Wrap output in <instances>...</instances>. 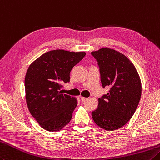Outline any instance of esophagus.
Here are the masks:
<instances>
[{
  "label": "esophagus",
  "mask_w": 160,
  "mask_h": 160,
  "mask_svg": "<svg viewBox=\"0 0 160 160\" xmlns=\"http://www.w3.org/2000/svg\"><path fill=\"white\" fill-rule=\"evenodd\" d=\"M80 99L82 102H85L87 101V100H88V98H85V97H82V96H80Z\"/></svg>",
  "instance_id": "esophagus-1"
}]
</instances>
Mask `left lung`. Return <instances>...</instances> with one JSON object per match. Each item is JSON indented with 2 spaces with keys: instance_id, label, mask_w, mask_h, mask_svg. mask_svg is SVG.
I'll use <instances>...</instances> for the list:
<instances>
[{
  "instance_id": "left-lung-1",
  "label": "left lung",
  "mask_w": 160,
  "mask_h": 160,
  "mask_svg": "<svg viewBox=\"0 0 160 160\" xmlns=\"http://www.w3.org/2000/svg\"><path fill=\"white\" fill-rule=\"evenodd\" d=\"M92 55L98 62L102 87H110L108 94L98 98L92 118L103 130H117L132 117L138 106L142 95L139 75L132 62L114 49L102 48Z\"/></svg>"
}]
</instances>
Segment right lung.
<instances>
[{
    "mask_svg": "<svg viewBox=\"0 0 160 160\" xmlns=\"http://www.w3.org/2000/svg\"><path fill=\"white\" fill-rule=\"evenodd\" d=\"M85 55L52 50L28 67L25 78L26 103L31 115L46 130L58 132L70 122L78 100L60 89L62 84L69 82L71 69Z\"/></svg>",
    "mask_w": 160,
    "mask_h": 160,
    "instance_id": "add662e5",
    "label": "right lung"
}]
</instances>
